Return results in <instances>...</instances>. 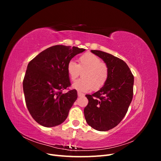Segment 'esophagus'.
I'll return each instance as SVG.
<instances>
[{
	"instance_id": "1",
	"label": "esophagus",
	"mask_w": 161,
	"mask_h": 161,
	"mask_svg": "<svg viewBox=\"0 0 161 161\" xmlns=\"http://www.w3.org/2000/svg\"><path fill=\"white\" fill-rule=\"evenodd\" d=\"M78 96H79V97H83V96H85V95L83 93H82V92H78Z\"/></svg>"
}]
</instances>
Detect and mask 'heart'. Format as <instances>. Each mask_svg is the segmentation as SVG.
<instances>
[{"mask_svg":"<svg viewBox=\"0 0 161 161\" xmlns=\"http://www.w3.org/2000/svg\"><path fill=\"white\" fill-rule=\"evenodd\" d=\"M67 72L71 80L75 81L82 72L80 79L72 84V88L80 92L92 89L98 90L108 79V67L99 57L91 53H86L79 58V64L70 60L67 64Z\"/></svg>","mask_w":161,"mask_h":161,"instance_id":"obj_1","label":"heart"}]
</instances>
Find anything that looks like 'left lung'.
<instances>
[{
    "instance_id": "left-lung-1",
    "label": "left lung",
    "mask_w": 161,
    "mask_h": 161,
    "mask_svg": "<svg viewBox=\"0 0 161 161\" xmlns=\"http://www.w3.org/2000/svg\"><path fill=\"white\" fill-rule=\"evenodd\" d=\"M91 52L108 67L105 84L92 95H86L89 103L84 109L86 123L93 129L105 131L118 125L127 113L133 98L134 76L126 63L100 50Z\"/></svg>"
}]
</instances>
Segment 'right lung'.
<instances>
[{
	"instance_id": "add662e5",
	"label": "right lung",
	"mask_w": 161,
	"mask_h": 161,
	"mask_svg": "<svg viewBox=\"0 0 161 161\" xmlns=\"http://www.w3.org/2000/svg\"><path fill=\"white\" fill-rule=\"evenodd\" d=\"M85 49L56 45L39 53L27 65L23 82L27 108L32 118L44 127L61 124L77 99L76 90L63 93L70 86L67 64Z\"/></svg>"
}]
</instances>
